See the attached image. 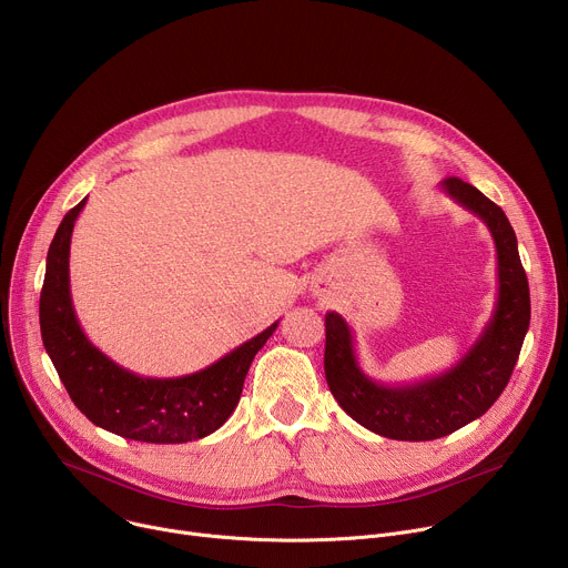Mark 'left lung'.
<instances>
[{"label": "left lung", "mask_w": 568, "mask_h": 568, "mask_svg": "<svg viewBox=\"0 0 568 568\" xmlns=\"http://www.w3.org/2000/svg\"><path fill=\"white\" fill-rule=\"evenodd\" d=\"M440 189L490 229L499 263L493 318L460 362L414 384L375 382L357 362L346 318L337 312L326 314L323 368L331 393L355 423L393 440H436L480 418L504 393L530 326L528 278L506 213L458 178L443 180Z\"/></svg>", "instance_id": "left-lung-1"}]
</instances>
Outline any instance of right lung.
Segmentation results:
<instances>
[{
  "label": "right lung",
  "mask_w": 568,
  "mask_h": 568,
  "mask_svg": "<svg viewBox=\"0 0 568 568\" xmlns=\"http://www.w3.org/2000/svg\"><path fill=\"white\" fill-rule=\"evenodd\" d=\"M85 202L62 217L51 240L40 294L42 342L69 397L97 427L130 440L175 445L213 434L237 407L247 371L278 321L191 375L143 377L119 366L85 337L71 303L69 245Z\"/></svg>",
  "instance_id": "right-lung-1"
}]
</instances>
